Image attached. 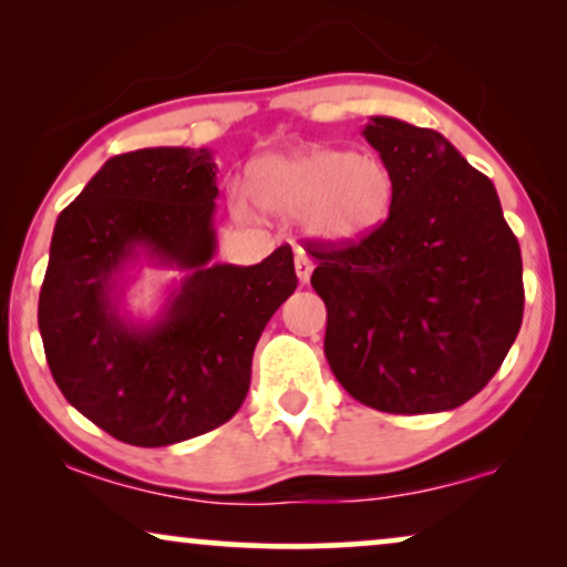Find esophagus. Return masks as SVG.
<instances>
[{
  "label": "esophagus",
  "mask_w": 567,
  "mask_h": 567,
  "mask_svg": "<svg viewBox=\"0 0 567 567\" xmlns=\"http://www.w3.org/2000/svg\"><path fill=\"white\" fill-rule=\"evenodd\" d=\"M293 266H297V276H299V281H301V284H307V281H309V276H312V268H315L312 258H309V255H307L305 250H297V258H293Z\"/></svg>",
  "instance_id": "obj_1"
}]
</instances>
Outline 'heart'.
<instances>
[{
    "mask_svg": "<svg viewBox=\"0 0 567 567\" xmlns=\"http://www.w3.org/2000/svg\"><path fill=\"white\" fill-rule=\"evenodd\" d=\"M247 196L262 212L297 216L301 231L322 245H353L382 227L394 200V177L382 157L307 146L262 154L247 167ZM231 208L250 216L235 193Z\"/></svg>",
    "mask_w": 567,
    "mask_h": 567,
    "instance_id": "obj_1",
    "label": "heart"
}]
</instances>
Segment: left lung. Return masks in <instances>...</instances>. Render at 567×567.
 <instances>
[{
	"label": "left lung",
	"instance_id": "8db88e82",
	"mask_svg": "<svg viewBox=\"0 0 567 567\" xmlns=\"http://www.w3.org/2000/svg\"><path fill=\"white\" fill-rule=\"evenodd\" d=\"M394 177L382 227L309 245L328 307L324 355L346 392L382 413L454 410L483 390L524 317L522 250L491 177L433 128L371 115Z\"/></svg>",
	"mask_w": 567,
	"mask_h": 567
}]
</instances>
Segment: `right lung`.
<instances>
[{
    "label": "right lung",
    "mask_w": 567,
    "mask_h": 567,
    "mask_svg": "<svg viewBox=\"0 0 567 567\" xmlns=\"http://www.w3.org/2000/svg\"><path fill=\"white\" fill-rule=\"evenodd\" d=\"M216 196L212 150L152 146L107 159L53 227L38 299L45 361L69 405L126 444L227 423L262 328L297 289L289 245L258 266L212 262ZM142 259L189 270L152 323L120 312Z\"/></svg>",
    "instance_id": "1"
}]
</instances>
